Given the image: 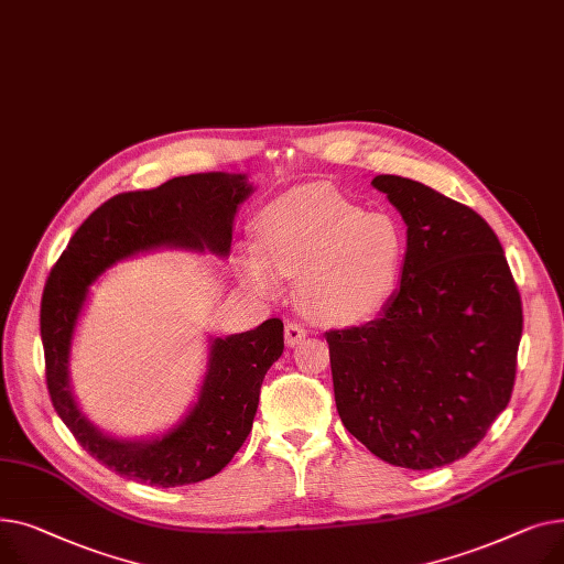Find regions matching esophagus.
<instances>
[{"mask_svg":"<svg viewBox=\"0 0 564 564\" xmlns=\"http://www.w3.org/2000/svg\"><path fill=\"white\" fill-rule=\"evenodd\" d=\"M304 338H306V327H304V324L297 322V319H290L285 324V343H288V347L300 345Z\"/></svg>","mask_w":564,"mask_h":564,"instance_id":"34e87169","label":"esophagus"}]
</instances>
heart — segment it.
Masks as SVG:
<instances>
[{
  "label": "heart",
  "instance_id": "1",
  "mask_svg": "<svg viewBox=\"0 0 564 564\" xmlns=\"http://www.w3.org/2000/svg\"><path fill=\"white\" fill-rule=\"evenodd\" d=\"M406 260L402 224L329 189H302L274 200L260 217L258 245L242 251L245 279L274 292L281 275L304 276L308 311L351 324L379 313Z\"/></svg>",
  "mask_w": 564,
  "mask_h": 564
}]
</instances>
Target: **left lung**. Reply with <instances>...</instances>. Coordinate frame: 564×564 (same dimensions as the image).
Masks as SVG:
<instances>
[{
  "instance_id": "left-lung-1",
  "label": "left lung",
  "mask_w": 564,
  "mask_h": 564,
  "mask_svg": "<svg viewBox=\"0 0 564 564\" xmlns=\"http://www.w3.org/2000/svg\"><path fill=\"white\" fill-rule=\"evenodd\" d=\"M372 185L406 224V260L377 319L324 334L336 406L379 459L446 466L478 446L512 398L521 294L476 210L400 175Z\"/></svg>"
}]
</instances>
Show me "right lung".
<instances>
[{
  "label": "right lung",
  "instance_id": "add662e5",
  "mask_svg": "<svg viewBox=\"0 0 564 564\" xmlns=\"http://www.w3.org/2000/svg\"><path fill=\"white\" fill-rule=\"evenodd\" d=\"M245 175L194 173L155 189L105 200L70 237L47 276L41 300V338L50 400L79 446L118 476L181 487L213 478L247 441L262 379L283 354V322L217 338L210 372L189 416L162 438L118 441L88 423L68 387V349L86 290L116 260L153 247L210 249L226 256L237 205L249 196Z\"/></svg>",
  "mask_w": 564,
  "mask_h": 564
}]
</instances>
